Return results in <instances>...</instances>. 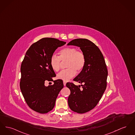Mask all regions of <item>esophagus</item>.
Segmentation results:
<instances>
[{
    "label": "esophagus",
    "instance_id": "esophagus-1",
    "mask_svg": "<svg viewBox=\"0 0 135 135\" xmlns=\"http://www.w3.org/2000/svg\"><path fill=\"white\" fill-rule=\"evenodd\" d=\"M63 84L64 86H66V81H64Z\"/></svg>",
    "mask_w": 135,
    "mask_h": 135
}]
</instances>
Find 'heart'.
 Masks as SVG:
<instances>
[{
    "mask_svg": "<svg viewBox=\"0 0 135 135\" xmlns=\"http://www.w3.org/2000/svg\"><path fill=\"white\" fill-rule=\"evenodd\" d=\"M59 57L55 55L51 56L49 63L51 68L55 71H58L61 67V61H67L66 67L67 69L60 72L57 75L59 79L68 81L76 74V70L80 71L85 65L86 59L84 54L77 51L73 47H67L61 49Z\"/></svg>",
    "mask_w": 135,
    "mask_h": 135,
    "instance_id": "heart-1",
    "label": "heart"
}]
</instances>
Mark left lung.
I'll return each mask as SVG.
<instances>
[{
  "label": "left lung",
  "mask_w": 135,
  "mask_h": 135,
  "mask_svg": "<svg viewBox=\"0 0 135 135\" xmlns=\"http://www.w3.org/2000/svg\"><path fill=\"white\" fill-rule=\"evenodd\" d=\"M68 45L79 47L85 55L84 67L73 80L82 86L67 83L70 90L68 103L72 111L83 114L93 109L98 103L107 87L108 70L103 55L100 49L90 40L76 39Z\"/></svg>",
  "instance_id": "8db88e82"
}]
</instances>
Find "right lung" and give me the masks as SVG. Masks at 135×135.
<instances>
[{
	"label": "right lung",
	"mask_w": 135,
	"mask_h": 135,
	"mask_svg": "<svg viewBox=\"0 0 135 135\" xmlns=\"http://www.w3.org/2000/svg\"><path fill=\"white\" fill-rule=\"evenodd\" d=\"M66 42L44 38L32 44L26 52L21 66L20 87L29 107L41 114L51 111L57 95L63 88V80H54L53 85L45 86V81H53L56 76L49 60L59 47Z\"/></svg>",
	"instance_id": "right-lung-1"
}]
</instances>
